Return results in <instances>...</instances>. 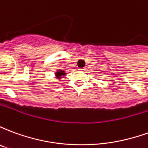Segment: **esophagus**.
<instances>
[{
    "mask_svg": "<svg viewBox=\"0 0 148 148\" xmlns=\"http://www.w3.org/2000/svg\"><path fill=\"white\" fill-rule=\"evenodd\" d=\"M81 71H86V68H82V69H80Z\"/></svg>",
    "mask_w": 148,
    "mask_h": 148,
    "instance_id": "34e87169",
    "label": "esophagus"
}]
</instances>
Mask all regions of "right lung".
<instances>
[{
    "label": "right lung",
    "mask_w": 148,
    "mask_h": 148,
    "mask_svg": "<svg viewBox=\"0 0 148 148\" xmlns=\"http://www.w3.org/2000/svg\"><path fill=\"white\" fill-rule=\"evenodd\" d=\"M65 75H66V73H65V71H58L55 73V76L57 78H61L62 77H63Z\"/></svg>",
    "instance_id": "obj_1"
}]
</instances>
